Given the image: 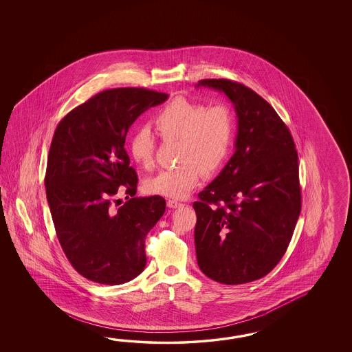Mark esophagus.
I'll return each instance as SVG.
<instances>
[{
	"mask_svg": "<svg viewBox=\"0 0 352 352\" xmlns=\"http://www.w3.org/2000/svg\"><path fill=\"white\" fill-rule=\"evenodd\" d=\"M184 204H181V202L177 201V200H168L167 201V206L170 208V209H177L179 206H182Z\"/></svg>",
	"mask_w": 352,
	"mask_h": 352,
	"instance_id": "obj_1",
	"label": "esophagus"
}]
</instances>
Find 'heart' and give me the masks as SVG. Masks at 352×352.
<instances>
[{
	"mask_svg": "<svg viewBox=\"0 0 352 352\" xmlns=\"http://www.w3.org/2000/svg\"><path fill=\"white\" fill-rule=\"evenodd\" d=\"M153 123L165 140L179 138L181 164L147 179L151 194L184 199L205 173H214L223 165L234 141L235 122L225 105L206 109L205 105L175 98L156 114ZM129 152L137 164L151 168L155 165L156 141L147 128L137 129L129 142Z\"/></svg>",
	"mask_w": 352,
	"mask_h": 352,
	"instance_id": "heart-1",
	"label": "heart"
}]
</instances>
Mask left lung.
Wrapping results in <instances>:
<instances>
[{
    "instance_id": "obj_1",
    "label": "left lung",
    "mask_w": 352,
    "mask_h": 352,
    "mask_svg": "<svg viewBox=\"0 0 352 352\" xmlns=\"http://www.w3.org/2000/svg\"><path fill=\"white\" fill-rule=\"evenodd\" d=\"M196 87L223 91L238 117L234 155L194 202L197 264L219 283H249L277 265L292 239L300 214L298 153L285 122L254 90L228 79Z\"/></svg>"
}]
</instances>
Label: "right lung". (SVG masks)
<instances>
[{"label":"right lung","mask_w":352,"mask_h":352,"mask_svg":"<svg viewBox=\"0 0 352 352\" xmlns=\"http://www.w3.org/2000/svg\"><path fill=\"white\" fill-rule=\"evenodd\" d=\"M167 98L144 88L104 90L67 113L55 129L46 197L67 261L91 282L123 285L146 267V235L164 215L166 201L135 197L138 177L124 142L133 122ZM120 192L128 201L117 210Z\"/></svg>","instance_id":"obj_1"}]
</instances>
